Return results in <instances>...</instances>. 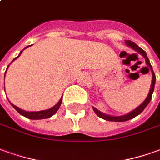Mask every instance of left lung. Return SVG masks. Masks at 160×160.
I'll list each match as a JSON object with an SVG mask.
<instances>
[{"label": "left lung", "mask_w": 160, "mask_h": 160, "mask_svg": "<svg viewBox=\"0 0 160 160\" xmlns=\"http://www.w3.org/2000/svg\"><path fill=\"white\" fill-rule=\"evenodd\" d=\"M126 43H127V46L131 47L132 48H133L136 51H138V53H141L144 58L146 59V64L148 65L149 67L152 69V86H151V89L150 92H149V94L147 96V98L146 99V100L143 102L139 107H138L135 110H133L132 112H131L129 113H127L126 115H123V116H110V115H107L104 114L102 112H100L99 111H98L96 108L93 107V111L95 112V113L99 117H100L101 119H106V120H108V121H118V122H122V121H127V120H129V119H133L134 117H136L137 115H138L139 113H141L143 112V110L145 109L146 107V106L149 104L150 100L152 99V93H153V90H154V86H155V81H156V77H155V73H154L153 70H152V65H151L150 61H149V59L148 57L146 55V53L143 50L142 48H140L138 45H136L133 41H126Z\"/></svg>", "instance_id": "obj_1"}]
</instances>
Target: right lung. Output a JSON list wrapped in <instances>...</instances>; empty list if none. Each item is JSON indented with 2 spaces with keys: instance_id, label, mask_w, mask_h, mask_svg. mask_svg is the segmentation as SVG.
I'll return each mask as SVG.
<instances>
[{
  "instance_id": "obj_1",
  "label": "right lung",
  "mask_w": 160,
  "mask_h": 160,
  "mask_svg": "<svg viewBox=\"0 0 160 160\" xmlns=\"http://www.w3.org/2000/svg\"><path fill=\"white\" fill-rule=\"evenodd\" d=\"M29 46H28V47H26L25 48H28ZM22 53V51L20 53V54L18 55L16 58H14V60H13V61L15 60V59H17L18 57L21 55V53ZM5 73H6V72H5ZM61 102H62V97L61 98V99H60V101L58 102V103L54 106V107H53L52 108H50V109H48V110H44V111H39V112H26V111H23V110H22V109H20L19 107H15L14 105H13V104H11L12 106H13V107H14V109L16 110V111L20 113V114L23 115V116H25L26 118H28V119H48V118H50L51 116H53L55 112H56L57 111H58V109L60 108V107H61Z\"/></svg>"
}]
</instances>
